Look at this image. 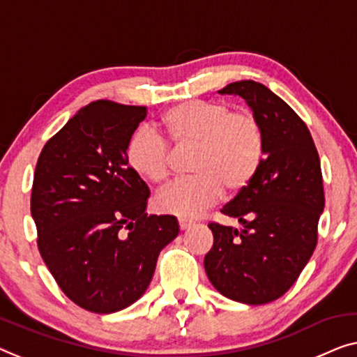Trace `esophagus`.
Here are the masks:
<instances>
[{
	"label": "esophagus",
	"mask_w": 357,
	"mask_h": 357,
	"mask_svg": "<svg viewBox=\"0 0 357 357\" xmlns=\"http://www.w3.org/2000/svg\"><path fill=\"white\" fill-rule=\"evenodd\" d=\"M191 225H193V222H191L190 219H178V227H180V230L188 229V227H191Z\"/></svg>",
	"instance_id": "34e87169"
}]
</instances>
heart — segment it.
I'll list each match as a JSON object with an SVG mask.
<instances>
[{"mask_svg": "<svg viewBox=\"0 0 357 357\" xmlns=\"http://www.w3.org/2000/svg\"><path fill=\"white\" fill-rule=\"evenodd\" d=\"M167 142L175 149L193 148L187 180L164 188L156 198L159 211L196 217L227 195L235 196L255 182L266 158L264 127L251 111H231L227 102L190 100L159 117ZM132 172L151 183L166 182L170 149L148 128H138L126 146Z\"/></svg>", "mask_w": 357, "mask_h": 357, "instance_id": "b5f03b06", "label": "heart"}]
</instances>
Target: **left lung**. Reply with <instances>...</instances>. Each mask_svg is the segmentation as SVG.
I'll list each match as a JSON object with an SVG mask.
<instances>
[{"label":"left lung","mask_w":357,"mask_h":357,"mask_svg":"<svg viewBox=\"0 0 357 357\" xmlns=\"http://www.w3.org/2000/svg\"><path fill=\"white\" fill-rule=\"evenodd\" d=\"M220 93L245 98L259 119L266 158L255 182L220 211L243 229L209 224L214 245L204 268L224 296L266 304L290 290L316 250L325 204L320 159L303 119L266 85L240 80Z\"/></svg>","instance_id":"obj_1"}]
</instances>
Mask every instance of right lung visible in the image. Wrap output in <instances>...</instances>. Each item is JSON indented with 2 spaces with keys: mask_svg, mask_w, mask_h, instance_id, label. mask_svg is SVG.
<instances>
[{
  "mask_svg": "<svg viewBox=\"0 0 357 357\" xmlns=\"http://www.w3.org/2000/svg\"><path fill=\"white\" fill-rule=\"evenodd\" d=\"M146 114L144 106L90 102L46 142L33 174L40 255L66 296L90 312L135 303L178 235L174 215L144 213L149 188L126 161Z\"/></svg>",
  "mask_w": 357,
  "mask_h": 357,
  "instance_id": "add662e5",
  "label": "right lung"
}]
</instances>
